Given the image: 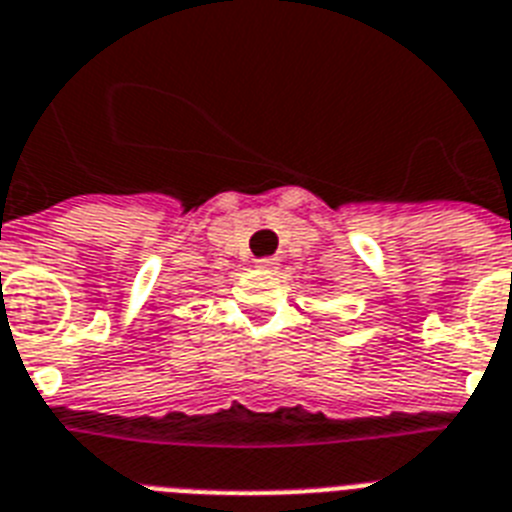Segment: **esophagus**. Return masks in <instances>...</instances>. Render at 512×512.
Masks as SVG:
<instances>
[{
  "mask_svg": "<svg viewBox=\"0 0 512 512\" xmlns=\"http://www.w3.org/2000/svg\"><path fill=\"white\" fill-rule=\"evenodd\" d=\"M257 268L273 270V268H278V260L276 257H260V260H257Z\"/></svg>",
  "mask_w": 512,
  "mask_h": 512,
  "instance_id": "34e87169",
  "label": "esophagus"
}]
</instances>
